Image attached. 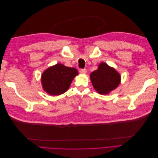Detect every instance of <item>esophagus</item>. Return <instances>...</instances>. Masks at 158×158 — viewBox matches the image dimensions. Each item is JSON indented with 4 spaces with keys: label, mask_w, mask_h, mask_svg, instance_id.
<instances>
[{
    "label": "esophagus",
    "mask_w": 158,
    "mask_h": 158,
    "mask_svg": "<svg viewBox=\"0 0 158 158\" xmlns=\"http://www.w3.org/2000/svg\"><path fill=\"white\" fill-rule=\"evenodd\" d=\"M86 72H87V70H86V69H80V73L85 74V73H86Z\"/></svg>",
    "instance_id": "esophagus-1"
}]
</instances>
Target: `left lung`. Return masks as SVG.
<instances>
[{
  "label": "left lung",
  "mask_w": 158,
  "mask_h": 158,
  "mask_svg": "<svg viewBox=\"0 0 158 158\" xmlns=\"http://www.w3.org/2000/svg\"><path fill=\"white\" fill-rule=\"evenodd\" d=\"M94 88L100 94H107L120 84L121 76L114 69L102 63L98 69L90 74Z\"/></svg>",
  "instance_id": "obj_1"
}]
</instances>
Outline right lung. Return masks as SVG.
Returning a JSON list of instances; mask_svg holds the SVG:
<instances>
[{"mask_svg": "<svg viewBox=\"0 0 158 158\" xmlns=\"http://www.w3.org/2000/svg\"><path fill=\"white\" fill-rule=\"evenodd\" d=\"M78 74V70L74 68L56 64L43 73V87L50 95H60L68 90L72 81Z\"/></svg>", "mask_w": 158, "mask_h": 158, "instance_id": "1", "label": "right lung"}]
</instances>
